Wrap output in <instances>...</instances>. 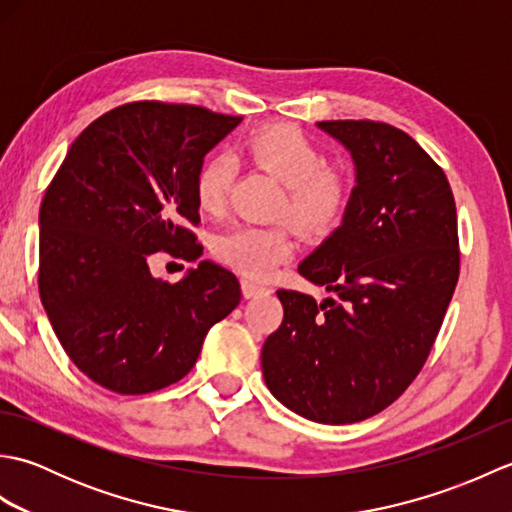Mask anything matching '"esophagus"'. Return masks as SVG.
<instances>
[{
  "mask_svg": "<svg viewBox=\"0 0 512 512\" xmlns=\"http://www.w3.org/2000/svg\"><path fill=\"white\" fill-rule=\"evenodd\" d=\"M242 295L246 299L264 297V295H270V288L257 284V281H253V279H242Z\"/></svg>",
  "mask_w": 512,
  "mask_h": 512,
  "instance_id": "esophagus-1",
  "label": "esophagus"
}]
</instances>
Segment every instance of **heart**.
<instances>
[{"mask_svg":"<svg viewBox=\"0 0 512 512\" xmlns=\"http://www.w3.org/2000/svg\"><path fill=\"white\" fill-rule=\"evenodd\" d=\"M246 156L286 187L279 211L303 233H328L350 204V180L330 167V158L312 138L292 125L255 129L244 143ZM235 176V162L211 154L195 171V202L206 215H220ZM295 250L286 224H239L213 242L217 262L248 277H266Z\"/></svg>","mask_w":512,"mask_h":512,"instance_id":"obj_1","label":"heart"}]
</instances>
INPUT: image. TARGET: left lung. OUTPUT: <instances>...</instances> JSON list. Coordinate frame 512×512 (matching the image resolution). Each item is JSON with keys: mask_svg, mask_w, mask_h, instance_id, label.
Listing matches in <instances>:
<instances>
[{"mask_svg": "<svg viewBox=\"0 0 512 512\" xmlns=\"http://www.w3.org/2000/svg\"><path fill=\"white\" fill-rule=\"evenodd\" d=\"M317 127L356 171L341 226L299 264L336 299L277 290L284 321L262 347V372L290 411L350 424L389 407L427 361L460 275L458 215L444 171L405 132Z\"/></svg>", "mask_w": 512, "mask_h": 512, "instance_id": "obj_1", "label": "left lung"}]
</instances>
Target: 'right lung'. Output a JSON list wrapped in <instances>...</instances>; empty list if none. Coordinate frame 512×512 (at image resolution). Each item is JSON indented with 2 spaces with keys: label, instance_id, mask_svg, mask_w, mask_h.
<instances>
[{
  "label": "right lung",
  "instance_id": "add662e5",
  "mask_svg": "<svg viewBox=\"0 0 512 512\" xmlns=\"http://www.w3.org/2000/svg\"><path fill=\"white\" fill-rule=\"evenodd\" d=\"M242 123L204 107L140 101L96 118L68 149L39 211V295L65 354L116 394L191 372L204 336L239 299L231 270L202 259L178 284L149 262H195V171Z\"/></svg>",
  "mask_w": 512,
  "mask_h": 512
}]
</instances>
